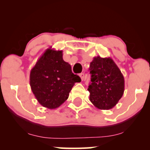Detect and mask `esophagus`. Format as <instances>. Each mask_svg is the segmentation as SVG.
I'll return each instance as SVG.
<instances>
[{
  "label": "esophagus",
  "instance_id": "esophagus-1",
  "mask_svg": "<svg viewBox=\"0 0 150 150\" xmlns=\"http://www.w3.org/2000/svg\"><path fill=\"white\" fill-rule=\"evenodd\" d=\"M80 77L81 80H82V81L85 80V74H84V73H80Z\"/></svg>",
  "mask_w": 150,
  "mask_h": 150
}]
</instances>
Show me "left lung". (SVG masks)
<instances>
[{
  "instance_id": "1",
  "label": "left lung",
  "mask_w": 150,
  "mask_h": 150,
  "mask_svg": "<svg viewBox=\"0 0 150 150\" xmlns=\"http://www.w3.org/2000/svg\"><path fill=\"white\" fill-rule=\"evenodd\" d=\"M89 100L95 107L108 110L114 107L124 92L123 74L112 58L97 56L90 63Z\"/></svg>"
}]
</instances>
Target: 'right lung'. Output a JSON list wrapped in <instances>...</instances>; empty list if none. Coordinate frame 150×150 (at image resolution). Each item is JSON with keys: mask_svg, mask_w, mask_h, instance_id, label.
<instances>
[{"mask_svg": "<svg viewBox=\"0 0 150 150\" xmlns=\"http://www.w3.org/2000/svg\"><path fill=\"white\" fill-rule=\"evenodd\" d=\"M80 77L72 73L71 66L63 61V51L49 48L31 70L30 84L38 102L44 107L54 109L69 97L75 82Z\"/></svg>", "mask_w": 150, "mask_h": 150, "instance_id": "1", "label": "right lung"}]
</instances>
